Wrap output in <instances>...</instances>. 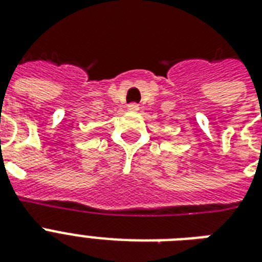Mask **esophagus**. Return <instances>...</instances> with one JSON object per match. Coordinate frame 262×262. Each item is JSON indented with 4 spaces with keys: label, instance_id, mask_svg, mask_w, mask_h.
<instances>
[{
    "label": "esophagus",
    "instance_id": "34e87169",
    "mask_svg": "<svg viewBox=\"0 0 262 262\" xmlns=\"http://www.w3.org/2000/svg\"><path fill=\"white\" fill-rule=\"evenodd\" d=\"M127 108L130 111H137L139 110V104H136V103H130L129 106H127Z\"/></svg>",
    "mask_w": 262,
    "mask_h": 262
}]
</instances>
